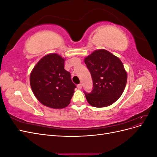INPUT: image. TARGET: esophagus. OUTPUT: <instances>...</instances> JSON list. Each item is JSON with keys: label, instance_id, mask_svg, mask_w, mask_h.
Instances as JSON below:
<instances>
[{"label": "esophagus", "instance_id": "esophagus-1", "mask_svg": "<svg viewBox=\"0 0 157 157\" xmlns=\"http://www.w3.org/2000/svg\"><path fill=\"white\" fill-rule=\"evenodd\" d=\"M82 84H79L77 85V88H78V89H79V90L82 89Z\"/></svg>", "mask_w": 157, "mask_h": 157}]
</instances>
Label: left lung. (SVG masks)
<instances>
[{
    "label": "left lung",
    "instance_id": "8db88e82",
    "mask_svg": "<svg viewBox=\"0 0 157 157\" xmlns=\"http://www.w3.org/2000/svg\"><path fill=\"white\" fill-rule=\"evenodd\" d=\"M93 80L91 93L85 96L90 105L95 107L111 105L124 92L127 73L121 59L109 51L100 49L84 59Z\"/></svg>",
    "mask_w": 157,
    "mask_h": 157
}]
</instances>
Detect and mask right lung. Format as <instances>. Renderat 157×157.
I'll use <instances>...</instances> for the list:
<instances>
[{
	"instance_id": "add662e5",
	"label": "right lung",
	"mask_w": 157,
	"mask_h": 157,
	"mask_svg": "<svg viewBox=\"0 0 157 157\" xmlns=\"http://www.w3.org/2000/svg\"><path fill=\"white\" fill-rule=\"evenodd\" d=\"M65 59L58 54H47L38 62L30 75L32 91L42 105L53 109L67 107L76 85L64 69Z\"/></svg>"
}]
</instances>
